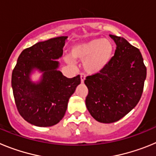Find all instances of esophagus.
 <instances>
[{
  "mask_svg": "<svg viewBox=\"0 0 156 156\" xmlns=\"http://www.w3.org/2000/svg\"><path fill=\"white\" fill-rule=\"evenodd\" d=\"M85 77H86L85 74L83 73H80V80H81V83H84Z\"/></svg>",
  "mask_w": 156,
  "mask_h": 156,
  "instance_id": "obj_1",
  "label": "esophagus"
}]
</instances>
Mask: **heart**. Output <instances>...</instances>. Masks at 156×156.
<instances>
[{"label": "heart", "mask_w": 156, "mask_h": 156, "mask_svg": "<svg viewBox=\"0 0 156 156\" xmlns=\"http://www.w3.org/2000/svg\"><path fill=\"white\" fill-rule=\"evenodd\" d=\"M113 55V45L107 39L94 38L75 45L72 56L84 60L83 66L89 73H98L102 71ZM69 62H71L70 58Z\"/></svg>", "instance_id": "b5f03b06"}]
</instances>
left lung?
Returning <instances> with one entry per match:
<instances>
[{"instance_id": "left-lung-1", "label": "left lung", "mask_w": 156, "mask_h": 156, "mask_svg": "<svg viewBox=\"0 0 156 156\" xmlns=\"http://www.w3.org/2000/svg\"><path fill=\"white\" fill-rule=\"evenodd\" d=\"M110 37L116 44L114 56L102 71L84 80L87 108L94 119L103 123L119 120L137 105L147 73L138 48L122 37Z\"/></svg>"}]
</instances>
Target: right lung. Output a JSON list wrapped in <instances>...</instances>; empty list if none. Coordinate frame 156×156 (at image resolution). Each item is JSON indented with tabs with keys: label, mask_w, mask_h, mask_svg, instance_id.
Segmentation results:
<instances>
[{
	"label": "right lung",
	"mask_w": 156,
	"mask_h": 156,
	"mask_svg": "<svg viewBox=\"0 0 156 156\" xmlns=\"http://www.w3.org/2000/svg\"><path fill=\"white\" fill-rule=\"evenodd\" d=\"M67 37L42 41L26 48L19 56L12 71V86L18 112L23 119L41 127L60 122L68 101L80 83V76L67 78L58 67ZM34 68L44 73L41 82L33 84L29 74Z\"/></svg>",
	"instance_id": "add662e5"
}]
</instances>
